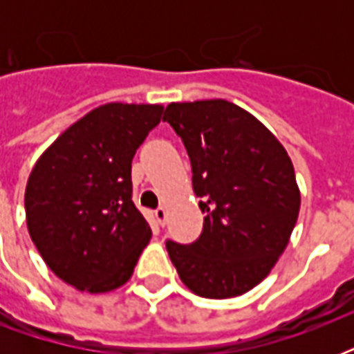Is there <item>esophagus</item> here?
I'll return each instance as SVG.
<instances>
[{"label":"esophagus","instance_id":"34e87169","mask_svg":"<svg viewBox=\"0 0 354 354\" xmlns=\"http://www.w3.org/2000/svg\"><path fill=\"white\" fill-rule=\"evenodd\" d=\"M154 215H156V221H158V224H160V226H165V218H167L165 207H158Z\"/></svg>","mask_w":354,"mask_h":354}]
</instances>
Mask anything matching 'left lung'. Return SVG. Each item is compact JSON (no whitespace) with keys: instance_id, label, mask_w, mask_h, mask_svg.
Here are the masks:
<instances>
[{"instance_id":"left-lung-1","label":"left lung","mask_w":354,"mask_h":354,"mask_svg":"<svg viewBox=\"0 0 354 354\" xmlns=\"http://www.w3.org/2000/svg\"><path fill=\"white\" fill-rule=\"evenodd\" d=\"M163 121L187 149L205 215L198 241H169V257L196 296H241L270 274L296 226L301 193L290 156L263 122L224 99L171 102Z\"/></svg>"}]
</instances>
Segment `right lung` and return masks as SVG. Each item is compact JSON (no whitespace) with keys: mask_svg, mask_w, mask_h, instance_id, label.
Wrapping results in <instances>:
<instances>
[{"mask_svg":"<svg viewBox=\"0 0 354 354\" xmlns=\"http://www.w3.org/2000/svg\"><path fill=\"white\" fill-rule=\"evenodd\" d=\"M161 104L108 102L53 141L25 187L27 230L57 277L104 294L133 274L152 232L132 202V158Z\"/></svg>","mask_w":354,"mask_h":354,"instance_id":"add662e5","label":"right lung"}]
</instances>
